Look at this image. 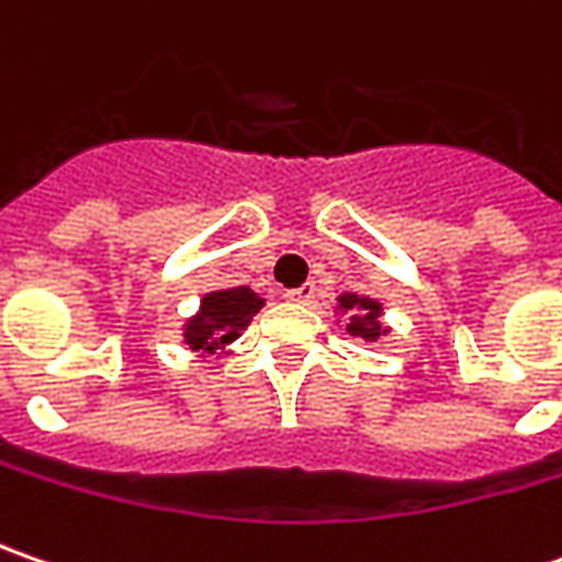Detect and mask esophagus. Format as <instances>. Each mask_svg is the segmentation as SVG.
<instances>
[{"mask_svg": "<svg viewBox=\"0 0 562 562\" xmlns=\"http://www.w3.org/2000/svg\"><path fill=\"white\" fill-rule=\"evenodd\" d=\"M314 295H317V285H314V282H304L299 289H289V292H285V301H292V304H311Z\"/></svg>", "mask_w": 562, "mask_h": 562, "instance_id": "obj_1", "label": "esophagus"}]
</instances>
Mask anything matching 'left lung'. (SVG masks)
I'll return each mask as SVG.
<instances>
[{
    "instance_id": "1",
    "label": "left lung",
    "mask_w": 562,
    "mask_h": 562,
    "mask_svg": "<svg viewBox=\"0 0 562 562\" xmlns=\"http://www.w3.org/2000/svg\"><path fill=\"white\" fill-rule=\"evenodd\" d=\"M339 311L348 314L345 329L351 336H358V339L376 341L379 336L389 333L382 326V304L376 299H363V295H355V292H345V295H339Z\"/></svg>"
}]
</instances>
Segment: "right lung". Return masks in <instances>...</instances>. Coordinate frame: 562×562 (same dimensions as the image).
Listing matches in <instances>:
<instances>
[{
  "mask_svg": "<svg viewBox=\"0 0 562 562\" xmlns=\"http://www.w3.org/2000/svg\"><path fill=\"white\" fill-rule=\"evenodd\" d=\"M261 307L263 299L258 292H251L248 285L207 292L199 304V314L186 319V345L192 351H202V355H217L229 341L243 336V329Z\"/></svg>",
  "mask_w": 562,
  "mask_h": 562,
  "instance_id": "add662e5",
  "label": "right lung"
}]
</instances>
